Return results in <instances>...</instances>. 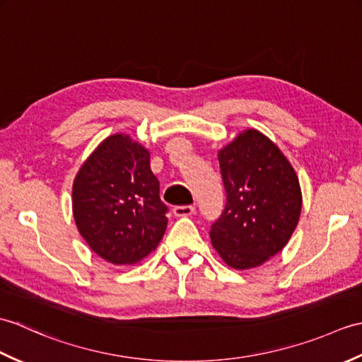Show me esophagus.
Listing matches in <instances>:
<instances>
[{
  "label": "esophagus",
  "instance_id": "34e87169",
  "mask_svg": "<svg viewBox=\"0 0 362 362\" xmlns=\"http://www.w3.org/2000/svg\"><path fill=\"white\" fill-rule=\"evenodd\" d=\"M174 216L177 218H185V216H191L194 213V206L193 205H177L173 209Z\"/></svg>",
  "mask_w": 362,
  "mask_h": 362
}]
</instances>
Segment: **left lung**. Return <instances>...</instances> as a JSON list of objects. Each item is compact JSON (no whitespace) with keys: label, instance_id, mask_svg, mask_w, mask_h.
I'll return each mask as SVG.
<instances>
[{"label":"left lung","instance_id":"1","mask_svg":"<svg viewBox=\"0 0 362 362\" xmlns=\"http://www.w3.org/2000/svg\"><path fill=\"white\" fill-rule=\"evenodd\" d=\"M227 201L213 222V247L230 267L252 269L276 255L294 233L302 191L288 158L247 129L218 153Z\"/></svg>","mask_w":362,"mask_h":362}]
</instances>
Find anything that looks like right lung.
Here are the masks:
<instances>
[{
    "mask_svg": "<svg viewBox=\"0 0 362 362\" xmlns=\"http://www.w3.org/2000/svg\"><path fill=\"white\" fill-rule=\"evenodd\" d=\"M149 151L124 134L107 136L73 183L76 226L112 264H135L157 249L168 224Z\"/></svg>",
    "mask_w": 362,
    "mask_h": 362,
    "instance_id": "obj_1",
    "label": "right lung"
}]
</instances>
